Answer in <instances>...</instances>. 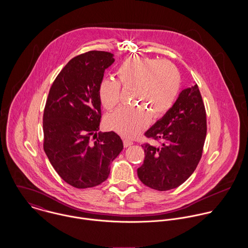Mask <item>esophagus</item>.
Here are the masks:
<instances>
[{
    "mask_svg": "<svg viewBox=\"0 0 248 248\" xmlns=\"http://www.w3.org/2000/svg\"><path fill=\"white\" fill-rule=\"evenodd\" d=\"M123 144H124V147H130L131 145H133L134 144V142L132 141V140H123Z\"/></svg>",
    "mask_w": 248,
    "mask_h": 248,
    "instance_id": "obj_1",
    "label": "esophagus"
}]
</instances>
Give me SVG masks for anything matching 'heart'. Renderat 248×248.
<instances>
[{"label":"heart","instance_id":"heart-1","mask_svg":"<svg viewBox=\"0 0 248 248\" xmlns=\"http://www.w3.org/2000/svg\"><path fill=\"white\" fill-rule=\"evenodd\" d=\"M115 73L117 81L106 78L99 84L102 106L110 110L118 105L120 86L132 88V102L139 104L121 107L108 114L107 127L123 137L135 138L148 127L151 115L161 117L173 106L180 88V74L169 61L138 54L126 58Z\"/></svg>","mask_w":248,"mask_h":248}]
</instances>
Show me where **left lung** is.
Wrapping results in <instances>:
<instances>
[{
    "label": "left lung",
    "instance_id": "8db88e82",
    "mask_svg": "<svg viewBox=\"0 0 248 248\" xmlns=\"http://www.w3.org/2000/svg\"><path fill=\"white\" fill-rule=\"evenodd\" d=\"M206 132L205 107L195 84L183 90L173 107L145 133L159 145H141L145 157L138 176L142 183L158 191L181 185L202 158Z\"/></svg>",
    "mask_w": 248,
    "mask_h": 248
}]
</instances>
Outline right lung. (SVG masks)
<instances>
[{
	"label": "right lung",
	"mask_w": 248,
	"mask_h": 248,
	"mask_svg": "<svg viewBox=\"0 0 248 248\" xmlns=\"http://www.w3.org/2000/svg\"><path fill=\"white\" fill-rule=\"evenodd\" d=\"M113 62V54L107 51L80 54L60 71L48 93L43 115L44 151L57 174L75 188L105 181L109 164L123 149L114 132L94 134L101 119L98 87Z\"/></svg>",
	"instance_id": "1"
}]
</instances>
